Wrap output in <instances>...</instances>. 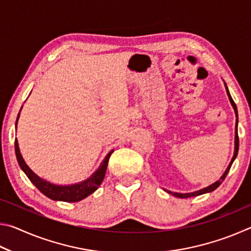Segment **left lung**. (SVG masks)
<instances>
[{"label":"left lung","instance_id":"left-lung-1","mask_svg":"<svg viewBox=\"0 0 251 251\" xmlns=\"http://www.w3.org/2000/svg\"><path fill=\"white\" fill-rule=\"evenodd\" d=\"M225 87H226L227 95H228V97H229V100H230V104H231V106H232L233 110H235V114H236V117H237V120H236V128H235V151H233V156H232V158H231V160H230V163H229L228 167L226 168V171H225V173L223 174L222 177H220L217 181H215L214 184H211V185H209V186L205 187V188L196 190V192H193V193H185V194H181V193H173V192H171V190H166V192H167L168 194L173 195V196L178 197V198H189V197H195V196H199V195H202V194H207V193L214 192V190H215L216 188H218L219 185L222 184V182L224 181L225 178H226L227 174H228V172H229V169H230L231 165H232V163H233V160L236 159V157H237V155H238V148H239V138H238V133H237V127H238V112H237V106H236V104H235V101H233L232 99H231L230 93H229V91H228V87H227L226 83H225Z\"/></svg>","mask_w":251,"mask_h":251}]
</instances>
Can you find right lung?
Wrapping results in <instances>:
<instances>
[{
  "label": "right lung",
  "mask_w": 251,
  "mask_h": 251,
  "mask_svg": "<svg viewBox=\"0 0 251 251\" xmlns=\"http://www.w3.org/2000/svg\"><path fill=\"white\" fill-rule=\"evenodd\" d=\"M19 117H20V113L18 115V120H16L15 126L18 125ZM113 151L114 150L110 151L108 154L106 155L104 160L101 161V164L100 165V167L97 168L96 172L93 173L87 179L76 182V184H72V185H56L49 180L43 179V178L40 177L39 175H36V174L27 166V164L25 163L23 156L20 151L18 139H15V154H16V158H18L21 169H22V171L25 173V175L28 177V179L31 180L32 184L35 186L42 194L45 195V196L49 197L50 199H52V201H56L76 202V201H82V199L86 198L87 196H90L91 194L94 193L95 190L100 186L101 181L104 179L106 169H107L109 157L112 155Z\"/></svg>",
  "instance_id": "1"
}]
</instances>
